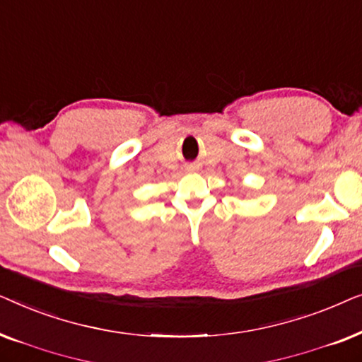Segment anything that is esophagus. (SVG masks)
<instances>
[{
  "instance_id": "1",
  "label": "esophagus",
  "mask_w": 362,
  "mask_h": 362,
  "mask_svg": "<svg viewBox=\"0 0 362 362\" xmlns=\"http://www.w3.org/2000/svg\"><path fill=\"white\" fill-rule=\"evenodd\" d=\"M189 170H196V166H189Z\"/></svg>"
}]
</instances>
